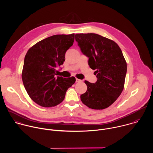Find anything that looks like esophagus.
Returning a JSON list of instances; mask_svg holds the SVG:
<instances>
[{
	"mask_svg": "<svg viewBox=\"0 0 153 153\" xmlns=\"http://www.w3.org/2000/svg\"><path fill=\"white\" fill-rule=\"evenodd\" d=\"M82 82V80L79 79H77V78H76V82L79 83V82Z\"/></svg>",
	"mask_w": 153,
	"mask_h": 153,
	"instance_id": "1",
	"label": "esophagus"
}]
</instances>
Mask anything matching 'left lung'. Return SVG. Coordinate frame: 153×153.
<instances>
[{
	"label": "left lung",
	"instance_id": "1",
	"mask_svg": "<svg viewBox=\"0 0 153 153\" xmlns=\"http://www.w3.org/2000/svg\"><path fill=\"white\" fill-rule=\"evenodd\" d=\"M75 39L97 79L95 83L85 81L87 90L80 96L81 101L94 110L106 108L124 88L127 67L122 50L113 40L97 34H76Z\"/></svg>",
	"mask_w": 153,
	"mask_h": 153
}]
</instances>
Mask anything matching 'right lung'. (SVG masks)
Listing matches in <instances>:
<instances>
[{"label":"right lung","instance_id":"right-lung-1","mask_svg":"<svg viewBox=\"0 0 153 153\" xmlns=\"http://www.w3.org/2000/svg\"><path fill=\"white\" fill-rule=\"evenodd\" d=\"M74 34H57L43 39L27 51L22 78L30 98L43 107L60 103L67 90L76 82L74 77L57 76V67L63 65L66 51L73 45Z\"/></svg>","mask_w":153,"mask_h":153}]
</instances>
